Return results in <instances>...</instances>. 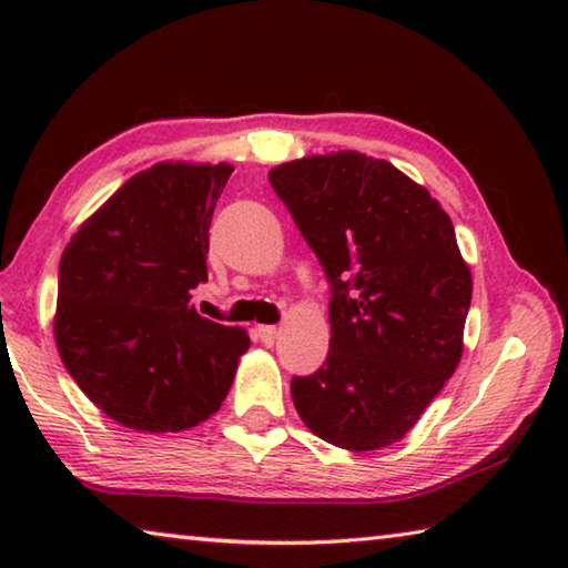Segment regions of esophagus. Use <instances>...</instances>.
Instances as JSON below:
<instances>
[{
	"label": "esophagus",
	"instance_id": "esophagus-1",
	"mask_svg": "<svg viewBox=\"0 0 568 568\" xmlns=\"http://www.w3.org/2000/svg\"><path fill=\"white\" fill-rule=\"evenodd\" d=\"M257 333H261V341H263L265 345H273L275 338H277V328H275V325H261V328H257Z\"/></svg>",
	"mask_w": 568,
	"mask_h": 568
}]
</instances>
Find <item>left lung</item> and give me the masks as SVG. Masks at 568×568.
Returning a JSON list of instances; mask_svg holds the SVG:
<instances>
[{"mask_svg": "<svg viewBox=\"0 0 568 568\" xmlns=\"http://www.w3.org/2000/svg\"><path fill=\"white\" fill-rule=\"evenodd\" d=\"M331 281V351L293 403L315 436L353 450L396 444L464 355L470 271L430 192L355 150L267 172Z\"/></svg>", "mask_w": 568, "mask_h": 568, "instance_id": "left-lung-1", "label": "left lung"}]
</instances>
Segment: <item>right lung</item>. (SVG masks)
<instances>
[{
  "label": "right lung",
  "instance_id": "obj_1",
  "mask_svg": "<svg viewBox=\"0 0 568 568\" xmlns=\"http://www.w3.org/2000/svg\"><path fill=\"white\" fill-rule=\"evenodd\" d=\"M227 162H158L132 175L67 243L54 341L104 416L140 434L207 420L233 386L245 328L190 305L207 281V230Z\"/></svg>",
  "mask_w": 568,
  "mask_h": 568
}]
</instances>
